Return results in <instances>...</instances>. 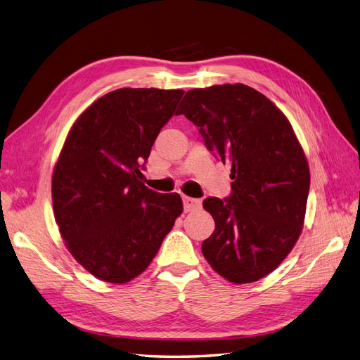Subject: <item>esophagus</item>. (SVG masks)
I'll list each match as a JSON object with an SVG mask.
<instances>
[{
    "label": "esophagus",
    "instance_id": "esophagus-1",
    "mask_svg": "<svg viewBox=\"0 0 360 360\" xmlns=\"http://www.w3.org/2000/svg\"><path fill=\"white\" fill-rule=\"evenodd\" d=\"M183 207H184V212L197 210L201 207V201L191 198V197H183Z\"/></svg>",
    "mask_w": 360,
    "mask_h": 360
}]
</instances>
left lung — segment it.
<instances>
[{
    "label": "left lung",
    "mask_w": 360,
    "mask_h": 360,
    "mask_svg": "<svg viewBox=\"0 0 360 360\" xmlns=\"http://www.w3.org/2000/svg\"><path fill=\"white\" fill-rule=\"evenodd\" d=\"M177 114L231 165L230 197L202 202L216 225L202 242L204 258L233 284L264 278L296 245L309 193L308 160L288 118L243 84L189 90Z\"/></svg>",
    "instance_id": "obj_1"
}]
</instances>
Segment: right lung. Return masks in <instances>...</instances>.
I'll return each mask as SVG.
<instances>
[{"mask_svg": "<svg viewBox=\"0 0 360 360\" xmlns=\"http://www.w3.org/2000/svg\"><path fill=\"white\" fill-rule=\"evenodd\" d=\"M183 90L120 89L78 117L52 174L56 222L91 275L126 284L148 267L183 212L143 183L144 163Z\"/></svg>", "mask_w": 360, "mask_h": 360, "instance_id": "obj_1", "label": "right lung"}]
</instances>
